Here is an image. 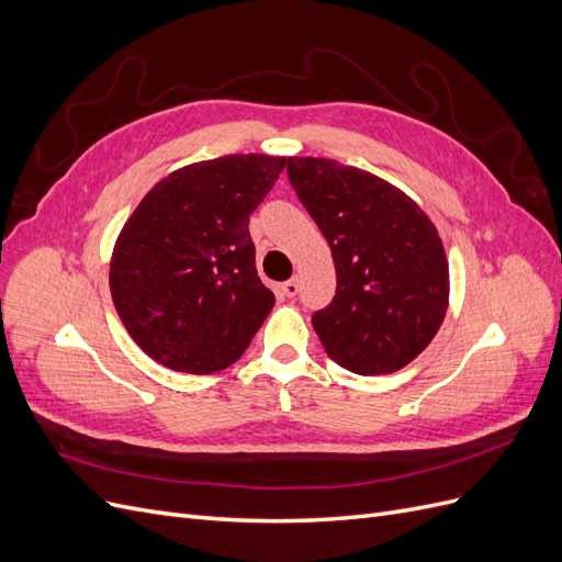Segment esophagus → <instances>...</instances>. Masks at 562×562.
<instances>
[{"mask_svg":"<svg viewBox=\"0 0 562 562\" xmlns=\"http://www.w3.org/2000/svg\"><path fill=\"white\" fill-rule=\"evenodd\" d=\"M297 291H300V281H297V279H291V281H285V283L281 285V293H283L285 297H295Z\"/></svg>","mask_w":562,"mask_h":562,"instance_id":"34e87169","label":"esophagus"}]
</instances>
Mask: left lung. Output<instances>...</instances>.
I'll use <instances>...</instances> for the list:
<instances>
[{
  "instance_id": "left-lung-1",
  "label": "left lung",
  "mask_w": 562,
  "mask_h": 562,
  "mask_svg": "<svg viewBox=\"0 0 562 562\" xmlns=\"http://www.w3.org/2000/svg\"><path fill=\"white\" fill-rule=\"evenodd\" d=\"M288 180L335 262V297L312 316L323 349L359 375L401 370L448 310V258L434 223L398 187L333 159L291 157Z\"/></svg>"
}]
</instances>
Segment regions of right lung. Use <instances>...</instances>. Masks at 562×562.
Returning a JSON list of instances; mask_svg holds the SVG:
<instances>
[{"instance_id":"right-lung-1","label":"right lung","mask_w":562,"mask_h":562,"mask_svg":"<svg viewBox=\"0 0 562 562\" xmlns=\"http://www.w3.org/2000/svg\"><path fill=\"white\" fill-rule=\"evenodd\" d=\"M285 157L227 155L178 168L126 220L112 250L119 318L149 359L192 375L241 359L274 307L255 269L250 213Z\"/></svg>"}]
</instances>
